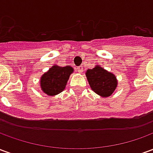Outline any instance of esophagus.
Masks as SVG:
<instances>
[{
  "instance_id": "obj_1",
  "label": "esophagus",
  "mask_w": 153,
  "mask_h": 153,
  "mask_svg": "<svg viewBox=\"0 0 153 153\" xmlns=\"http://www.w3.org/2000/svg\"><path fill=\"white\" fill-rule=\"evenodd\" d=\"M77 70H78V72H79V73H82L83 70V66H82V65H80V66L77 67Z\"/></svg>"
}]
</instances>
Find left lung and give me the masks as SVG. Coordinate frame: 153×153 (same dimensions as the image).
I'll use <instances>...</instances> for the list:
<instances>
[{"mask_svg": "<svg viewBox=\"0 0 153 153\" xmlns=\"http://www.w3.org/2000/svg\"><path fill=\"white\" fill-rule=\"evenodd\" d=\"M86 76L92 89L102 97L111 96L117 86L115 75L100 65H97L92 70H88Z\"/></svg>", "mask_w": 153, "mask_h": 153, "instance_id": "obj_1", "label": "left lung"}]
</instances>
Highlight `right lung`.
Returning a JSON list of instances; mask_svg holds the SVG:
<instances>
[{
    "label": "right lung",
    "instance_id": "add662e5",
    "mask_svg": "<svg viewBox=\"0 0 153 153\" xmlns=\"http://www.w3.org/2000/svg\"><path fill=\"white\" fill-rule=\"evenodd\" d=\"M73 70V68L69 65L65 67L53 65L41 78L42 90L49 96L61 93Z\"/></svg>",
    "mask_w": 153,
    "mask_h": 153
}]
</instances>
